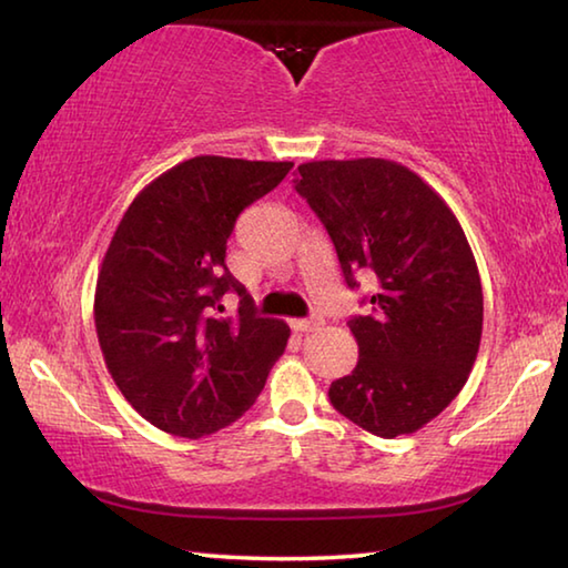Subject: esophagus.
Masks as SVG:
<instances>
[{
    "mask_svg": "<svg viewBox=\"0 0 568 568\" xmlns=\"http://www.w3.org/2000/svg\"><path fill=\"white\" fill-rule=\"evenodd\" d=\"M321 325H323L321 318H295V321H291V328L295 333H311L315 328H321Z\"/></svg>",
    "mask_w": 568,
    "mask_h": 568,
    "instance_id": "esophagus-1",
    "label": "esophagus"
}]
</instances>
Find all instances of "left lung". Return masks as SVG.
Here are the masks:
<instances>
[{
  "mask_svg": "<svg viewBox=\"0 0 568 568\" xmlns=\"http://www.w3.org/2000/svg\"><path fill=\"white\" fill-rule=\"evenodd\" d=\"M293 182L348 287L358 275L376 283L371 313L348 321L358 363L331 383L333 408L373 436L416 434L458 396L478 355L484 291L464 227L393 160H313Z\"/></svg>",
  "mask_w": 568,
  "mask_h": 568,
  "instance_id": "1",
  "label": "left lung"
}]
</instances>
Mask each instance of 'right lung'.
Wrapping results in <instances>:
<instances>
[{"label":"right lung","mask_w":568,"mask_h":568,"mask_svg":"<svg viewBox=\"0 0 568 568\" xmlns=\"http://www.w3.org/2000/svg\"><path fill=\"white\" fill-rule=\"evenodd\" d=\"M293 162L200 155L132 200L104 253L94 328L112 381L130 406L172 436L230 426L261 396L291 328L261 318L225 265L243 210L267 195ZM241 297L233 320L212 311Z\"/></svg>","instance_id":"add662e5"}]
</instances>
